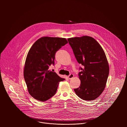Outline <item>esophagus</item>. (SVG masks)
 I'll list each match as a JSON object with an SVG mask.
<instances>
[{
  "mask_svg": "<svg viewBox=\"0 0 127 127\" xmlns=\"http://www.w3.org/2000/svg\"><path fill=\"white\" fill-rule=\"evenodd\" d=\"M74 75L73 74H70L69 76H68V78L69 79H72V78H73V77H74Z\"/></svg>",
  "mask_w": 127,
  "mask_h": 127,
  "instance_id": "esophagus-1",
  "label": "esophagus"
}]
</instances>
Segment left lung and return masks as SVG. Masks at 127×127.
Returning <instances> with one entry per match:
<instances>
[{"label": "left lung", "mask_w": 127, "mask_h": 127, "mask_svg": "<svg viewBox=\"0 0 127 127\" xmlns=\"http://www.w3.org/2000/svg\"><path fill=\"white\" fill-rule=\"evenodd\" d=\"M68 41L77 62L84 66L78 74L80 85L74 92L82 99L94 100L103 92L109 74L105 54L100 44L89 36L68 38Z\"/></svg>", "instance_id": "8db88e82"}]
</instances>
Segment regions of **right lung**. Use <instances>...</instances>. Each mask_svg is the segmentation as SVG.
Wrapping results in <instances>:
<instances>
[{"instance_id":"obj_1","label":"right lung","mask_w":127,"mask_h":127,"mask_svg":"<svg viewBox=\"0 0 127 127\" xmlns=\"http://www.w3.org/2000/svg\"><path fill=\"white\" fill-rule=\"evenodd\" d=\"M68 43L65 38L43 37L30 48L26 59L24 76L30 95L34 99L45 101L57 92L60 81L65 80L49 67L54 64L56 52Z\"/></svg>"}]
</instances>
